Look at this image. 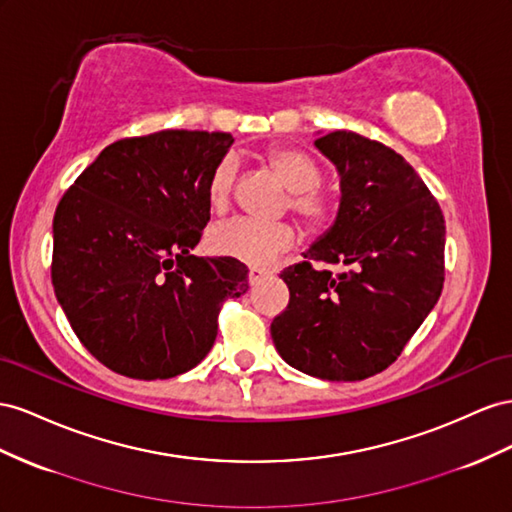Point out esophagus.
Instances as JSON below:
<instances>
[{
    "label": "esophagus",
    "mask_w": 512,
    "mask_h": 512,
    "mask_svg": "<svg viewBox=\"0 0 512 512\" xmlns=\"http://www.w3.org/2000/svg\"><path fill=\"white\" fill-rule=\"evenodd\" d=\"M269 275L267 269H260V267H250V271H247V280H250L252 286H256L260 280H265Z\"/></svg>",
    "instance_id": "34e87169"
}]
</instances>
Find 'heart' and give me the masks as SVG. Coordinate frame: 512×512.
<instances>
[{"mask_svg":"<svg viewBox=\"0 0 512 512\" xmlns=\"http://www.w3.org/2000/svg\"><path fill=\"white\" fill-rule=\"evenodd\" d=\"M265 165L288 189L290 209L310 232H321L331 226L338 213L334 193L321 185L323 163L312 153L297 146H278L265 155ZM234 193V161H219L209 178V202L222 211ZM297 241V232L290 224H265L250 217H232L211 228L209 247L219 254L247 265H269V262L290 250Z\"/></svg>","mask_w":512,"mask_h":512,"instance_id":"obj_1","label":"heart"}]
</instances>
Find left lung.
<instances>
[{
	"mask_svg": "<svg viewBox=\"0 0 512 512\" xmlns=\"http://www.w3.org/2000/svg\"><path fill=\"white\" fill-rule=\"evenodd\" d=\"M336 163V224L286 267L290 290L271 323L286 364L327 381H362L388 368L444 288L446 222L439 202L396 150L353 131L314 142ZM338 264L334 276L313 265Z\"/></svg>",
	"mask_w": 512,
	"mask_h": 512,
	"instance_id": "obj_1",
	"label": "left lung"
}]
</instances>
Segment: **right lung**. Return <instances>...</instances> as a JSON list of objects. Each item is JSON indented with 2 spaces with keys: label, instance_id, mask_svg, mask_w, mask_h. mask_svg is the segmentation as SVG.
<instances>
[{
  "label": "right lung",
  "instance_id": "add662e5",
  "mask_svg": "<svg viewBox=\"0 0 512 512\" xmlns=\"http://www.w3.org/2000/svg\"><path fill=\"white\" fill-rule=\"evenodd\" d=\"M230 133L124 137L66 189L53 215L51 282L81 344L131 379L198 366L224 301L247 290L234 258H198L209 178Z\"/></svg>",
  "mask_w": 512,
  "mask_h": 512
}]
</instances>
